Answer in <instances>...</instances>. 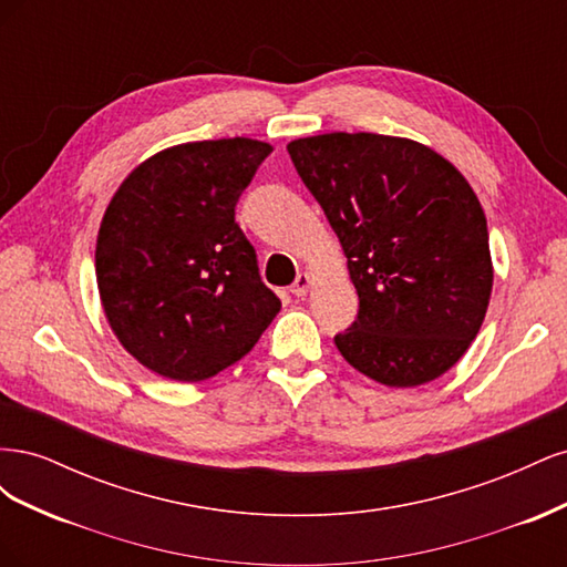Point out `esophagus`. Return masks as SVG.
Instances as JSON below:
<instances>
[{
  "label": "esophagus",
  "mask_w": 567,
  "mask_h": 567,
  "mask_svg": "<svg viewBox=\"0 0 567 567\" xmlns=\"http://www.w3.org/2000/svg\"><path fill=\"white\" fill-rule=\"evenodd\" d=\"M310 286H312L310 274L300 271L298 277H296V281H293V286H290V293H293L296 298H302V296H307V290H310Z\"/></svg>",
  "instance_id": "34e87169"
}]
</instances>
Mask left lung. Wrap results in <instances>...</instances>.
<instances>
[{
    "label": "left lung",
    "instance_id": "8db88e82",
    "mask_svg": "<svg viewBox=\"0 0 567 567\" xmlns=\"http://www.w3.org/2000/svg\"><path fill=\"white\" fill-rule=\"evenodd\" d=\"M288 153L359 296L336 348L383 385L435 381L471 348L492 296L487 219L471 184L402 136L331 132L290 142Z\"/></svg>",
    "mask_w": 567,
    "mask_h": 567
}]
</instances>
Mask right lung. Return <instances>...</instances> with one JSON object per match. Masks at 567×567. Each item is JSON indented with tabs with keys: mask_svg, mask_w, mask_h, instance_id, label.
Here are the masks:
<instances>
[{
	"mask_svg": "<svg viewBox=\"0 0 567 567\" xmlns=\"http://www.w3.org/2000/svg\"><path fill=\"white\" fill-rule=\"evenodd\" d=\"M271 146L188 142L134 167L96 236V286L136 362L198 383L246 357L281 300L262 284L236 203Z\"/></svg>",
	"mask_w": 567,
	"mask_h": 567,
	"instance_id": "1",
	"label": "right lung"
}]
</instances>
